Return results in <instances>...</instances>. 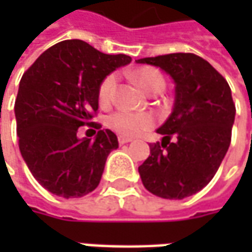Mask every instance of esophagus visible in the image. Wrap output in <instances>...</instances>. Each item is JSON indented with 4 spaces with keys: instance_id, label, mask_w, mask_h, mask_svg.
Here are the masks:
<instances>
[{
    "instance_id": "1",
    "label": "esophagus",
    "mask_w": 252,
    "mask_h": 252,
    "mask_svg": "<svg viewBox=\"0 0 252 252\" xmlns=\"http://www.w3.org/2000/svg\"><path fill=\"white\" fill-rule=\"evenodd\" d=\"M118 140H119V144H126V143L131 141V139H129V137H125V136H119V137H118Z\"/></svg>"
}]
</instances>
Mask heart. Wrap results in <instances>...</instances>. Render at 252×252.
Listing matches in <instances>:
<instances>
[{"label":"heart","mask_w":252,"mask_h":252,"mask_svg":"<svg viewBox=\"0 0 252 252\" xmlns=\"http://www.w3.org/2000/svg\"><path fill=\"white\" fill-rule=\"evenodd\" d=\"M136 81L144 91H162L165 88V78L157 68L143 67L134 74ZM116 88V75L108 74L98 87V101L102 106H109L113 101ZM108 126L112 130L125 137H136L143 131L151 129L156 125V118L147 112H130L121 109L112 113L108 118Z\"/></svg>","instance_id":"obj_1"}]
</instances>
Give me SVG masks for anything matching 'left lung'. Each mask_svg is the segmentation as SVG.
<instances>
[{
  "mask_svg": "<svg viewBox=\"0 0 252 252\" xmlns=\"http://www.w3.org/2000/svg\"><path fill=\"white\" fill-rule=\"evenodd\" d=\"M175 83L174 111L157 130L139 167L144 188L164 199H184L203 189L218 172L231 141L236 105L226 78L193 53L144 57Z\"/></svg>",
  "mask_w": 252,
  "mask_h": 252,
  "instance_id": "left-lung-1",
  "label": "left lung"
}]
</instances>
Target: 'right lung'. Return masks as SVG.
<instances>
[{
  "label": "right lung",
  "mask_w": 252,
  "mask_h": 252,
  "mask_svg": "<svg viewBox=\"0 0 252 252\" xmlns=\"http://www.w3.org/2000/svg\"><path fill=\"white\" fill-rule=\"evenodd\" d=\"M130 62V56L101 53L71 39L49 47L22 75L15 99L19 150L34 179L53 195L81 198L99 185L119 143L113 131L92 122L98 87ZM81 126L98 130L95 141L78 139Z\"/></svg>",
  "instance_id": "obj_1"
}]
</instances>
